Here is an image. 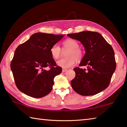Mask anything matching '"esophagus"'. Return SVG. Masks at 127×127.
<instances>
[{"label": "esophagus", "mask_w": 127, "mask_h": 127, "mask_svg": "<svg viewBox=\"0 0 127 127\" xmlns=\"http://www.w3.org/2000/svg\"><path fill=\"white\" fill-rule=\"evenodd\" d=\"M66 70H67V69H62V72H65Z\"/></svg>", "instance_id": "34e87169"}]
</instances>
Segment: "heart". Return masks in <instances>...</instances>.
<instances>
[{"label":"heart","instance_id":"heart-1","mask_svg":"<svg viewBox=\"0 0 127 127\" xmlns=\"http://www.w3.org/2000/svg\"><path fill=\"white\" fill-rule=\"evenodd\" d=\"M62 45L64 49H68L69 51L66 55L68 58L61 59L57 62V64L60 67L64 69L70 68L74 65L76 60L79 61L82 58V51L79 49V45L76 40L72 38L66 39L62 43ZM61 52V48L58 45L54 44L50 48V55L54 59L59 58Z\"/></svg>","mask_w":127,"mask_h":127}]
</instances>
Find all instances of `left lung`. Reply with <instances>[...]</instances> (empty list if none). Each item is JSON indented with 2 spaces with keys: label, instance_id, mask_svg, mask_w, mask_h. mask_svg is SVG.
<instances>
[{
  "label": "left lung",
  "instance_id": "obj_1",
  "mask_svg": "<svg viewBox=\"0 0 127 127\" xmlns=\"http://www.w3.org/2000/svg\"><path fill=\"white\" fill-rule=\"evenodd\" d=\"M67 36L84 46L86 53L79 66L87 68L73 69L76 77L70 83L73 89L82 96L95 95L106 89L116 69L112 47L96 32L85 31Z\"/></svg>",
  "mask_w": 127,
  "mask_h": 127
}]
</instances>
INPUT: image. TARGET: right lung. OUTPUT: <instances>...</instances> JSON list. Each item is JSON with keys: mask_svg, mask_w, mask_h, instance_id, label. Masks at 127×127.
Returning <instances> with one entry per match:
<instances>
[{"mask_svg": "<svg viewBox=\"0 0 127 127\" xmlns=\"http://www.w3.org/2000/svg\"><path fill=\"white\" fill-rule=\"evenodd\" d=\"M64 35L37 32L19 45L14 52L10 69L18 89L27 96L40 98L51 92L54 79L61 73L50 55V49ZM48 66L49 71L44 68Z\"/></svg>", "mask_w": 127, "mask_h": 127, "instance_id": "obj_1", "label": "right lung"}]
</instances>
